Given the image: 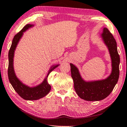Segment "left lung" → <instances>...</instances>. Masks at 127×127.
<instances>
[{"instance_id": "left-lung-1", "label": "left lung", "mask_w": 127, "mask_h": 127, "mask_svg": "<svg viewBox=\"0 0 127 127\" xmlns=\"http://www.w3.org/2000/svg\"><path fill=\"white\" fill-rule=\"evenodd\" d=\"M100 36L108 49L111 59L112 72L107 78L100 80L86 81L81 77L78 68L70 63L71 77L75 92L81 98L87 101H98L105 98L113 90L119 77L120 56L117 42L106 28L103 29Z\"/></svg>"}]
</instances>
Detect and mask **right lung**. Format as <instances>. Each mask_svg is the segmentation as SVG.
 I'll use <instances>...</instances> for the list:
<instances>
[{"mask_svg": "<svg viewBox=\"0 0 127 127\" xmlns=\"http://www.w3.org/2000/svg\"><path fill=\"white\" fill-rule=\"evenodd\" d=\"M33 26L34 25L33 24H27L19 33H17L14 36L8 53V76L9 81L16 92L22 98L28 100H38L47 95L50 90H51V86L47 81L48 76L50 72L60 65V64H57L53 65L50 67L47 74L42 82L39 85L33 87H30L23 84L16 77L15 71H14L13 64L14 52H15L18 43L23 35V32Z\"/></svg>", "mask_w": 127, "mask_h": 127, "instance_id": "1", "label": "right lung"}]
</instances>
